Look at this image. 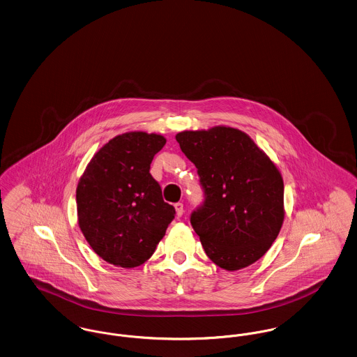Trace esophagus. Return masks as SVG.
<instances>
[{"label":"esophagus","mask_w":357,"mask_h":357,"mask_svg":"<svg viewBox=\"0 0 357 357\" xmlns=\"http://www.w3.org/2000/svg\"><path fill=\"white\" fill-rule=\"evenodd\" d=\"M175 206V210H176V215L178 217H182L183 215V213H185V208H183V204H181V202H178V204H174Z\"/></svg>","instance_id":"esophagus-1"}]
</instances>
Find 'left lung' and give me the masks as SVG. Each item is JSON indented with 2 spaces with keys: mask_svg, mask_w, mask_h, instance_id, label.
<instances>
[{
  "mask_svg": "<svg viewBox=\"0 0 357 357\" xmlns=\"http://www.w3.org/2000/svg\"><path fill=\"white\" fill-rule=\"evenodd\" d=\"M199 176L204 199L190 215L207 257L222 269L255 264L284 222V182L268 155L230 127L175 136Z\"/></svg>",
  "mask_w": 357,
  "mask_h": 357,
  "instance_id": "left-lung-1",
  "label": "left lung"
}]
</instances>
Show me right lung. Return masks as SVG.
I'll list each match as a JSON object with an SVG mask.
<instances>
[{
	"label": "right lung",
	"mask_w": 357,
	"mask_h": 357,
	"mask_svg": "<svg viewBox=\"0 0 357 357\" xmlns=\"http://www.w3.org/2000/svg\"><path fill=\"white\" fill-rule=\"evenodd\" d=\"M166 144L156 134L127 132L111 139L86 166L76 190L79 226L104 261L135 268L153 255L175 218L150 174Z\"/></svg>",
	"instance_id": "1"
}]
</instances>
